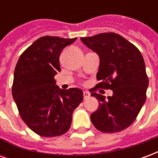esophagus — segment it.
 Listing matches in <instances>:
<instances>
[{"mask_svg":"<svg viewBox=\"0 0 158 158\" xmlns=\"http://www.w3.org/2000/svg\"><path fill=\"white\" fill-rule=\"evenodd\" d=\"M89 96H90V94H89V91H87V90L84 91V98H85V100H86L87 98H89Z\"/></svg>","mask_w":158,"mask_h":158,"instance_id":"1","label":"esophagus"}]
</instances>
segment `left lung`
Here are the masks:
<instances>
[{
  "label": "left lung",
  "mask_w": 158,
  "mask_h": 158,
  "mask_svg": "<svg viewBox=\"0 0 158 158\" xmlns=\"http://www.w3.org/2000/svg\"><path fill=\"white\" fill-rule=\"evenodd\" d=\"M100 58L96 87L113 90L111 96L93 92L98 108L90 120L104 133L122 131L135 120L146 99L148 78L144 59L138 49L115 33H102L80 38Z\"/></svg>",
  "instance_id": "obj_1"
}]
</instances>
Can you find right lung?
Listing matches in <instances>:
<instances>
[{
    "instance_id": "add662e5",
    "label": "right lung",
    "mask_w": 158,
    "mask_h": 158,
    "mask_svg": "<svg viewBox=\"0 0 158 158\" xmlns=\"http://www.w3.org/2000/svg\"><path fill=\"white\" fill-rule=\"evenodd\" d=\"M76 40L41 37L26 49L17 62L12 97L24 123L43 137H55L68 132L73 113L82 102L81 89H60L54 79L61 71V53Z\"/></svg>"
}]
</instances>
